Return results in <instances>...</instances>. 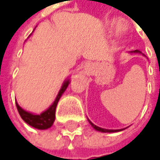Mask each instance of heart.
Returning <instances> with one entry per match:
<instances>
[{
	"label": "heart",
	"instance_id": "1",
	"mask_svg": "<svg viewBox=\"0 0 160 160\" xmlns=\"http://www.w3.org/2000/svg\"><path fill=\"white\" fill-rule=\"evenodd\" d=\"M124 30H125V28H124L123 27H120V28H119V32H123Z\"/></svg>",
	"mask_w": 160,
	"mask_h": 160
}]
</instances>
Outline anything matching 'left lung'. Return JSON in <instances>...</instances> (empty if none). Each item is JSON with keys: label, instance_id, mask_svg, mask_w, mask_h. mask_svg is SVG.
Segmentation results:
<instances>
[{"label": "left lung", "instance_id": "8db88e82", "mask_svg": "<svg viewBox=\"0 0 160 160\" xmlns=\"http://www.w3.org/2000/svg\"><path fill=\"white\" fill-rule=\"evenodd\" d=\"M139 51H134L133 52H138ZM90 122V121H89ZM90 124L92 125V127H93L96 131H99V132H117V131H114V130H106V128H99V127H97V126H95L94 124H92L91 122H90Z\"/></svg>", "mask_w": 160, "mask_h": 160}]
</instances>
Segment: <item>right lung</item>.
<instances>
[{
    "label": "right lung",
    "mask_w": 160,
    "mask_h": 160,
    "mask_svg": "<svg viewBox=\"0 0 160 160\" xmlns=\"http://www.w3.org/2000/svg\"><path fill=\"white\" fill-rule=\"evenodd\" d=\"M69 81H66L61 89L59 90L58 94L54 100V102H52V106L43 113H41L40 115H35V114H32L28 111H25L23 108H21L19 107V104L16 103V107L18 109V112H19L20 116L22 117V119L28 124L29 126H32L35 128H38V130H46V128H49L52 127V125L54 122V118H56V108L58 106V102L61 97V95L63 94V92L66 90L67 86L69 84Z\"/></svg>",
    "instance_id": "add662e5"
}]
</instances>
